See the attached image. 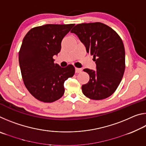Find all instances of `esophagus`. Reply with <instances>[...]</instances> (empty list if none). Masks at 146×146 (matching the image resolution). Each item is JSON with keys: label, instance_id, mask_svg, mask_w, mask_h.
I'll return each mask as SVG.
<instances>
[{"label": "esophagus", "instance_id": "34e87169", "mask_svg": "<svg viewBox=\"0 0 146 146\" xmlns=\"http://www.w3.org/2000/svg\"><path fill=\"white\" fill-rule=\"evenodd\" d=\"M81 71H82V69H80V68H75V73H80Z\"/></svg>", "mask_w": 146, "mask_h": 146}]
</instances>
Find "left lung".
<instances>
[{
    "label": "left lung",
    "instance_id": "1",
    "mask_svg": "<svg viewBox=\"0 0 146 146\" xmlns=\"http://www.w3.org/2000/svg\"><path fill=\"white\" fill-rule=\"evenodd\" d=\"M84 44L88 53L93 55L97 70L84 69L90 75L82 93L90 99H105L114 93L124 73L125 49L114 29L101 23H82L71 29Z\"/></svg>",
    "mask_w": 146,
    "mask_h": 146
}]
</instances>
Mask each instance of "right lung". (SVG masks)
Wrapping results in <instances>:
<instances>
[{
	"label": "right lung",
	"instance_id": "right-lung-1",
	"mask_svg": "<svg viewBox=\"0 0 146 146\" xmlns=\"http://www.w3.org/2000/svg\"><path fill=\"white\" fill-rule=\"evenodd\" d=\"M74 24H46L31 29L24 36L19 53L21 75L27 90L36 99L51 103L64 93V83L75 74L71 64L61 68L53 56Z\"/></svg>",
	"mask_w": 146,
	"mask_h": 146
}]
</instances>
